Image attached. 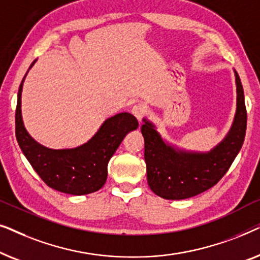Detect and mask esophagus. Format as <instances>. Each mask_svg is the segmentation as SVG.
Instances as JSON below:
<instances>
[{
    "label": "esophagus",
    "instance_id": "obj_1",
    "mask_svg": "<svg viewBox=\"0 0 260 260\" xmlns=\"http://www.w3.org/2000/svg\"><path fill=\"white\" fill-rule=\"evenodd\" d=\"M145 112H147V111H145V108H144L143 105H141V104L134 105L133 109H131V113H133V115L136 117L138 120H141L142 118H143L144 115H145Z\"/></svg>",
    "mask_w": 260,
    "mask_h": 260
}]
</instances>
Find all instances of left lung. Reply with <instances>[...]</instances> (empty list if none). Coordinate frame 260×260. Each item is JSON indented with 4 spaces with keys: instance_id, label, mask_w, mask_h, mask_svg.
<instances>
[{
    "instance_id": "1",
    "label": "left lung",
    "mask_w": 260,
    "mask_h": 260,
    "mask_svg": "<svg viewBox=\"0 0 260 260\" xmlns=\"http://www.w3.org/2000/svg\"><path fill=\"white\" fill-rule=\"evenodd\" d=\"M237 111L226 137L211 151L182 150L163 141L147 118L141 127L144 137V158L148 184L156 195L167 200H183L215 186L227 173L244 143L247 113L240 78L234 71Z\"/></svg>"
}]
</instances>
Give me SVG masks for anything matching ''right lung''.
<instances>
[{"mask_svg":"<svg viewBox=\"0 0 260 260\" xmlns=\"http://www.w3.org/2000/svg\"><path fill=\"white\" fill-rule=\"evenodd\" d=\"M35 62L37 60L31 62L29 70ZM27 73L19 87L15 113L16 140L23 155L41 180L53 189L71 195H85L99 190L108 177L110 158L125 135L137 129V119L131 113H118L106 119L94 136L79 147H44L27 133L21 115V94Z\"/></svg>","mask_w":260,"mask_h":260,"instance_id":"obj_1","label":"right lung"}]
</instances>
